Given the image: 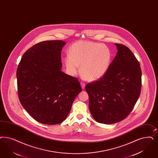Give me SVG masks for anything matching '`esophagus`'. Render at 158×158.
Returning <instances> with one entry per match:
<instances>
[{
	"mask_svg": "<svg viewBox=\"0 0 158 158\" xmlns=\"http://www.w3.org/2000/svg\"><path fill=\"white\" fill-rule=\"evenodd\" d=\"M81 87H82V89H84L85 87V83H83V82H81Z\"/></svg>",
	"mask_w": 158,
	"mask_h": 158,
	"instance_id": "obj_1",
	"label": "esophagus"
}]
</instances>
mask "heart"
<instances>
[{
	"label": "heart",
	"instance_id": "obj_1",
	"mask_svg": "<svg viewBox=\"0 0 158 158\" xmlns=\"http://www.w3.org/2000/svg\"><path fill=\"white\" fill-rule=\"evenodd\" d=\"M65 58L66 70L71 76L80 71L89 81L100 79L108 71L111 53L109 48L100 44L80 41L73 44Z\"/></svg>",
	"mask_w": 158,
	"mask_h": 158
}]
</instances>
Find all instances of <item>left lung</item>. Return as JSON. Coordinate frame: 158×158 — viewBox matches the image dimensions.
Returning a JSON list of instances; mask_svg holds the SVG:
<instances>
[{
  "label": "left lung",
  "mask_w": 158,
  "mask_h": 158,
  "mask_svg": "<svg viewBox=\"0 0 158 158\" xmlns=\"http://www.w3.org/2000/svg\"><path fill=\"white\" fill-rule=\"evenodd\" d=\"M115 45L117 52L106 73L85 87L93 117L106 124L118 123L130 114L141 89V69L138 60L127 47Z\"/></svg>",
  "instance_id": "left-lung-1"
}]
</instances>
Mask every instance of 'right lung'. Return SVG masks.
<instances>
[{
	"mask_svg": "<svg viewBox=\"0 0 158 158\" xmlns=\"http://www.w3.org/2000/svg\"><path fill=\"white\" fill-rule=\"evenodd\" d=\"M65 42L45 41L23 54L17 69L18 96L34 119L55 125L65 120L82 91L77 79L62 69L61 51Z\"/></svg>",
	"mask_w": 158,
	"mask_h": 158,
	"instance_id": "add662e5",
	"label": "right lung"
}]
</instances>
